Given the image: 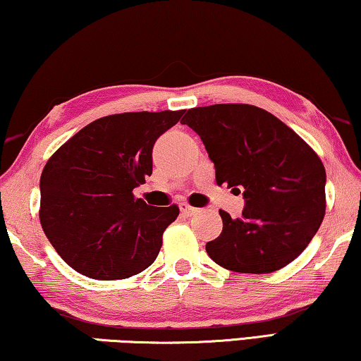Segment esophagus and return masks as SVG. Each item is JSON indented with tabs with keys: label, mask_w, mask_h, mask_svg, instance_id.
<instances>
[{
	"label": "esophagus",
	"mask_w": 361,
	"mask_h": 361,
	"mask_svg": "<svg viewBox=\"0 0 361 361\" xmlns=\"http://www.w3.org/2000/svg\"><path fill=\"white\" fill-rule=\"evenodd\" d=\"M179 208H180V213L184 214V216H193V214L198 213V208L192 207V204H188L187 202H182L179 204Z\"/></svg>",
	"instance_id": "esophagus-1"
}]
</instances>
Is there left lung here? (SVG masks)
Listing matches in <instances>:
<instances>
[{"instance_id":"left-lung-1","label":"left lung","mask_w":361,"mask_h":361,"mask_svg":"<svg viewBox=\"0 0 361 361\" xmlns=\"http://www.w3.org/2000/svg\"><path fill=\"white\" fill-rule=\"evenodd\" d=\"M202 138L218 185L243 192L245 209L207 243L214 263L266 274L300 255L326 213V171L314 149L274 114L253 104L192 108L180 121Z\"/></svg>"}]
</instances>
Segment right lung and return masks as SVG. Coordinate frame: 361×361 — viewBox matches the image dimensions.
Segmentation results:
<instances>
[{"label":"right lung","instance_id":"1","mask_svg":"<svg viewBox=\"0 0 361 361\" xmlns=\"http://www.w3.org/2000/svg\"><path fill=\"white\" fill-rule=\"evenodd\" d=\"M184 109L121 113L93 121L48 159L40 223L54 250L92 279H127L157 259L179 207H149L134 188L153 171L157 138Z\"/></svg>","mask_w":361,"mask_h":361}]
</instances>
